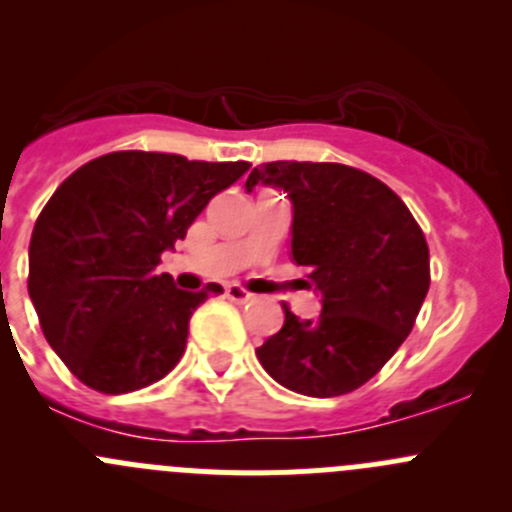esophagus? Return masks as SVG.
<instances>
[{
  "mask_svg": "<svg viewBox=\"0 0 512 512\" xmlns=\"http://www.w3.org/2000/svg\"><path fill=\"white\" fill-rule=\"evenodd\" d=\"M224 295H227L229 300H232V303H250L252 300V293H247L245 288H240V285H227V288H224Z\"/></svg>",
  "mask_w": 512,
  "mask_h": 512,
  "instance_id": "obj_1",
  "label": "esophagus"
}]
</instances>
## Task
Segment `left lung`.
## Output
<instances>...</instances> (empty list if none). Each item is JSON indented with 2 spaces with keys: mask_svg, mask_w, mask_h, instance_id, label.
Instances as JSON below:
<instances>
[{
  "mask_svg": "<svg viewBox=\"0 0 512 512\" xmlns=\"http://www.w3.org/2000/svg\"><path fill=\"white\" fill-rule=\"evenodd\" d=\"M293 204L290 255L310 270L321 315L285 323L257 348L262 369L295 394L328 399L379 374L414 328L429 290V247L407 204L376 176L343 164L272 161L245 186Z\"/></svg>",
  "mask_w": 512,
  "mask_h": 512,
  "instance_id": "left-lung-1",
  "label": "left lung"
}]
</instances>
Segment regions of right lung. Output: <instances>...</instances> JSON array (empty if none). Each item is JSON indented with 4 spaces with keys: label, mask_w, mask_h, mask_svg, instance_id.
Returning <instances> with one entry per match:
<instances>
[{
    "label": "right lung",
    "mask_w": 512,
    "mask_h": 512,
    "mask_svg": "<svg viewBox=\"0 0 512 512\" xmlns=\"http://www.w3.org/2000/svg\"><path fill=\"white\" fill-rule=\"evenodd\" d=\"M247 169L116 151L57 186L32 229L27 290L47 343L85 386L126 394L179 364L191 313L222 288L179 290L156 265Z\"/></svg>",
    "instance_id": "1"
}]
</instances>
